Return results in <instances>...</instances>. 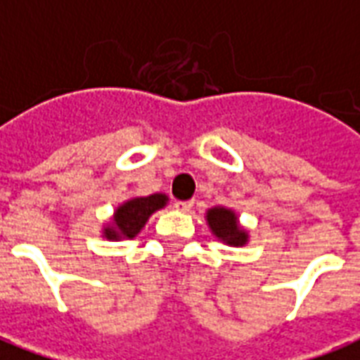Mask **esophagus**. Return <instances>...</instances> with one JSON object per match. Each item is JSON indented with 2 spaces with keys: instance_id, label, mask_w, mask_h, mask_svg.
I'll return each instance as SVG.
<instances>
[{
  "instance_id": "34e87169",
  "label": "esophagus",
  "mask_w": 360,
  "mask_h": 360,
  "mask_svg": "<svg viewBox=\"0 0 360 360\" xmlns=\"http://www.w3.org/2000/svg\"><path fill=\"white\" fill-rule=\"evenodd\" d=\"M193 200H175V208L179 212H188L193 208Z\"/></svg>"
}]
</instances>
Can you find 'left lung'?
Segmentation results:
<instances>
[{"mask_svg":"<svg viewBox=\"0 0 360 360\" xmlns=\"http://www.w3.org/2000/svg\"><path fill=\"white\" fill-rule=\"evenodd\" d=\"M208 224H210L212 231L216 237L224 239L229 245L241 247L247 243V233L239 229L237 226V218L231 210L226 208H212L208 212Z\"/></svg>","mask_w":360,"mask_h":360,"instance_id":"obj_1","label":"left lung"}]
</instances>
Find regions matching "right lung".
Segmentation results:
<instances>
[{
	"instance_id": "right-lung-1",
	"label": "right lung",
	"mask_w": 360,
	"mask_h": 360,
	"mask_svg": "<svg viewBox=\"0 0 360 360\" xmlns=\"http://www.w3.org/2000/svg\"><path fill=\"white\" fill-rule=\"evenodd\" d=\"M162 206H165L164 195H150L146 198L129 200L117 208L115 216H113V227L105 229V237L108 239H121V237L133 239L134 235L144 227L146 219Z\"/></svg>"
}]
</instances>
